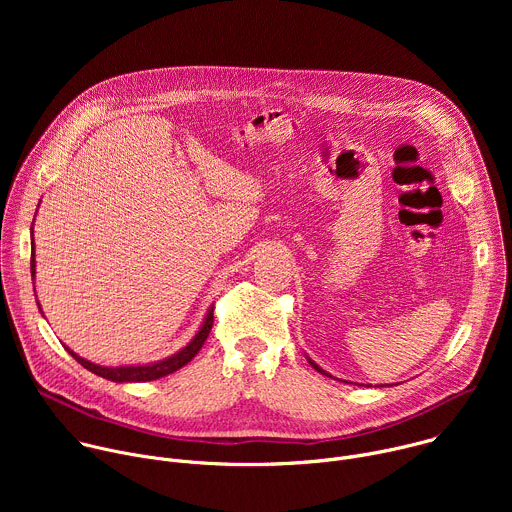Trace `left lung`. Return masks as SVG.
Here are the masks:
<instances>
[{
  "label": "left lung",
  "instance_id": "8db88e82",
  "mask_svg": "<svg viewBox=\"0 0 512 512\" xmlns=\"http://www.w3.org/2000/svg\"><path fill=\"white\" fill-rule=\"evenodd\" d=\"M312 367H314V369H316V371H318V373H322V375H326V373H324V371H322V369H320V367H316V364H314V362H312ZM326 377H330V375H326Z\"/></svg>",
  "mask_w": 512,
  "mask_h": 512
}]
</instances>
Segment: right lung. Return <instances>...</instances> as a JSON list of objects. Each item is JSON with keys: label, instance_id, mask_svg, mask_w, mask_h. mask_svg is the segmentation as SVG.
<instances>
[{"label": "right lung", "instance_id": "1", "mask_svg": "<svg viewBox=\"0 0 512 512\" xmlns=\"http://www.w3.org/2000/svg\"><path fill=\"white\" fill-rule=\"evenodd\" d=\"M32 245H34V243H32ZM30 267H32V277H34V273H36V271H34V267H36V265H34V247H32ZM212 322H214V314H212V310H210V312L206 314V320H204L200 332L194 336V340H192L186 348H182L178 354H174V356H170V358H166V360H160V362H156V364H145V367H115V369H107V367H99V364L89 362V360L77 356L70 348H66V350H68V354L75 356V358L83 364L85 369H89L91 373H95V375H99V377H103V379H107V381H115V383L156 381V379H160V377H166V375H170V373L182 369L184 364H188V362L198 354V350L202 348L204 340H206L208 334H210Z\"/></svg>", "mask_w": 512, "mask_h": 512}]
</instances>
